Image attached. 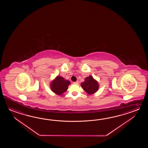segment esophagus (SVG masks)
Returning <instances> with one entry per match:
<instances>
[{"instance_id": "obj_1", "label": "esophagus", "mask_w": 148, "mask_h": 148, "mask_svg": "<svg viewBox=\"0 0 148 148\" xmlns=\"http://www.w3.org/2000/svg\"><path fill=\"white\" fill-rule=\"evenodd\" d=\"M78 82H73V84H75V85H78Z\"/></svg>"}]
</instances>
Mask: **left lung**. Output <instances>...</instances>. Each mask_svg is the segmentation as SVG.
Instances as JSON below:
<instances>
[{"mask_svg": "<svg viewBox=\"0 0 148 148\" xmlns=\"http://www.w3.org/2000/svg\"><path fill=\"white\" fill-rule=\"evenodd\" d=\"M80 85L84 91L90 95L96 92L99 87L97 81L91 75L85 78V81L82 82Z\"/></svg>", "mask_w": 148, "mask_h": 148, "instance_id": "8db88e82", "label": "left lung"}]
</instances>
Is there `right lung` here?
<instances>
[{
    "instance_id": "add662e5",
    "label": "right lung",
    "mask_w": 148,
    "mask_h": 148,
    "mask_svg": "<svg viewBox=\"0 0 148 148\" xmlns=\"http://www.w3.org/2000/svg\"><path fill=\"white\" fill-rule=\"evenodd\" d=\"M71 82L61 76L57 75L56 78L51 82V90L55 94L61 96L67 90Z\"/></svg>"
}]
</instances>
